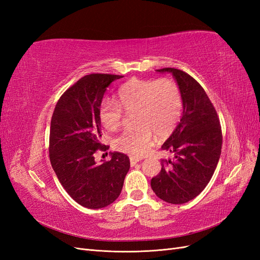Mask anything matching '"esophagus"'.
I'll list each match as a JSON object with an SVG mask.
<instances>
[{"label": "esophagus", "instance_id": "1", "mask_svg": "<svg viewBox=\"0 0 260 260\" xmlns=\"http://www.w3.org/2000/svg\"><path fill=\"white\" fill-rule=\"evenodd\" d=\"M142 160V158H140V157H136V156H131L130 157V165L131 166H135V165L139 161Z\"/></svg>", "mask_w": 260, "mask_h": 260}]
</instances>
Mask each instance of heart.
I'll return each instance as SVG.
<instances>
[{"label":"heart","mask_w":260,"mask_h":260,"mask_svg":"<svg viewBox=\"0 0 260 260\" xmlns=\"http://www.w3.org/2000/svg\"><path fill=\"white\" fill-rule=\"evenodd\" d=\"M122 108L132 113L136 124L125 129L115 140L117 151L130 155L145 154L154 133L167 137L179 123L183 112V96L179 84L170 78H132L117 92V102L104 100L99 108V119L106 130L114 131L123 120Z\"/></svg>","instance_id":"obj_1"}]
</instances>
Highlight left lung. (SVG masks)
Wrapping results in <instances>:
<instances>
[{
	"instance_id": "obj_1",
	"label": "left lung",
	"mask_w": 260,
	"mask_h": 260,
	"mask_svg": "<svg viewBox=\"0 0 260 260\" xmlns=\"http://www.w3.org/2000/svg\"><path fill=\"white\" fill-rule=\"evenodd\" d=\"M156 72L174 76L182 92L183 112L161 146L174 153V158L161 159V170L151 180V186L160 200L184 204L195 199L214 175L221 154V127L214 105L194 78L176 68Z\"/></svg>"
}]
</instances>
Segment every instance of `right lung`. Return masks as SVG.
<instances>
[{
    "label": "right lung",
    "instance_id": "add662e5",
    "mask_svg": "<svg viewBox=\"0 0 260 260\" xmlns=\"http://www.w3.org/2000/svg\"><path fill=\"white\" fill-rule=\"evenodd\" d=\"M122 76L86 75L62 94L55 106L50 129V160L60 184L81 206L103 208L114 203L130 168L127 155L111 153L98 165L94 154L102 144L99 108L104 93Z\"/></svg>",
    "mask_w": 260,
    "mask_h": 260
}]
</instances>
